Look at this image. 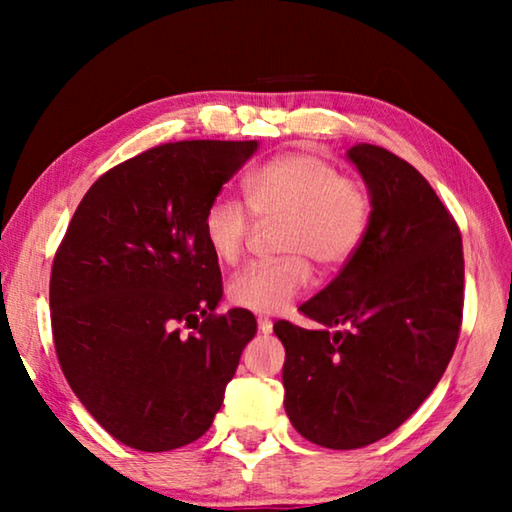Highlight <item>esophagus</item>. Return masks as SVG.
<instances>
[{
    "mask_svg": "<svg viewBox=\"0 0 512 512\" xmlns=\"http://www.w3.org/2000/svg\"><path fill=\"white\" fill-rule=\"evenodd\" d=\"M257 327H259V332H262V334H271L273 332V323L268 318H264V316L257 318Z\"/></svg>",
    "mask_w": 512,
    "mask_h": 512,
    "instance_id": "obj_1",
    "label": "esophagus"
}]
</instances>
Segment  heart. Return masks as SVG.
<instances>
[{"mask_svg":"<svg viewBox=\"0 0 512 512\" xmlns=\"http://www.w3.org/2000/svg\"><path fill=\"white\" fill-rule=\"evenodd\" d=\"M246 201L257 216H282L275 262H255L228 282V300L253 314H280L311 280V259L336 268L354 255L366 237L370 196L361 183L345 178L334 162L311 153L280 155L250 173ZM250 230L246 207L219 196L203 214V237L221 264H235Z\"/></svg>","mask_w":512,"mask_h":512,"instance_id":"1","label":"heart"}]
</instances>
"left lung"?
I'll use <instances>...</instances> for the list:
<instances>
[{"label": "left lung", "instance_id": "obj_1", "mask_svg": "<svg viewBox=\"0 0 512 512\" xmlns=\"http://www.w3.org/2000/svg\"><path fill=\"white\" fill-rule=\"evenodd\" d=\"M345 158L370 196L366 237L300 307L320 329L273 325L287 350L284 409L327 449L377 443L413 415L443 377L463 318L461 232L431 185L381 146L357 144Z\"/></svg>", "mask_w": 512, "mask_h": 512}]
</instances>
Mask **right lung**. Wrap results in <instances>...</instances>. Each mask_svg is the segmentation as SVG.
<instances>
[{"label": "right lung", "mask_w": 512, "mask_h": 512, "mask_svg": "<svg viewBox=\"0 0 512 512\" xmlns=\"http://www.w3.org/2000/svg\"><path fill=\"white\" fill-rule=\"evenodd\" d=\"M257 142L162 144L94 183L49 282L67 384L112 438L140 452L194 443L257 332L246 309L216 316L219 259L203 214ZM197 329L185 337L179 325Z\"/></svg>", "instance_id": "add662e5"}]
</instances>
